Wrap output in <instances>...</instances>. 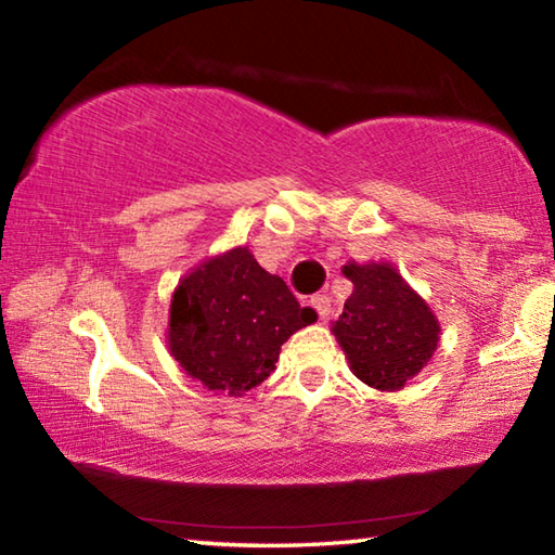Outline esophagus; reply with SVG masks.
<instances>
[{
	"label": "esophagus",
	"mask_w": 555,
	"mask_h": 555,
	"mask_svg": "<svg viewBox=\"0 0 555 555\" xmlns=\"http://www.w3.org/2000/svg\"><path fill=\"white\" fill-rule=\"evenodd\" d=\"M311 306L315 308V311H318V315H321V318H327V315H331V311H333V304H331V296H327V294H315V296H311Z\"/></svg>",
	"instance_id": "34e87169"
}]
</instances>
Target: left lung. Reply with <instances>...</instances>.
<instances>
[{
  "label": "left lung",
  "mask_w": 555,
  "mask_h": 555,
  "mask_svg": "<svg viewBox=\"0 0 555 555\" xmlns=\"http://www.w3.org/2000/svg\"><path fill=\"white\" fill-rule=\"evenodd\" d=\"M354 291L333 325L354 377L374 389H401L430 360L438 321L389 264H347Z\"/></svg>",
  "instance_id": "obj_1"
}]
</instances>
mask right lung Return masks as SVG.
Here are the masks:
<instances>
[{
    "label": "right lung",
    "mask_w": 555,
    "mask_h": 555,
    "mask_svg": "<svg viewBox=\"0 0 555 555\" xmlns=\"http://www.w3.org/2000/svg\"><path fill=\"white\" fill-rule=\"evenodd\" d=\"M315 318L313 308H300L284 279L237 247L178 284L168 347L193 379L237 397L276 370L281 345Z\"/></svg>",
    "instance_id": "obj_1"
}]
</instances>
